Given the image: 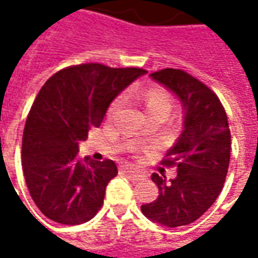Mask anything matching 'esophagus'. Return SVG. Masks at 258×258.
<instances>
[{
    "label": "esophagus",
    "mask_w": 258,
    "mask_h": 258,
    "mask_svg": "<svg viewBox=\"0 0 258 258\" xmlns=\"http://www.w3.org/2000/svg\"><path fill=\"white\" fill-rule=\"evenodd\" d=\"M121 173H124L128 179H131L133 182H138V180H141L144 178L143 173L137 172L136 169L133 168V166L130 165H124L121 166Z\"/></svg>",
    "instance_id": "34e87169"
}]
</instances>
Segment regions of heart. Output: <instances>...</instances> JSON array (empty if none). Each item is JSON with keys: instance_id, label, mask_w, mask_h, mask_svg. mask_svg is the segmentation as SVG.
<instances>
[{"instance_id": "b5f03b06", "label": "heart", "mask_w": 258, "mask_h": 258, "mask_svg": "<svg viewBox=\"0 0 258 258\" xmlns=\"http://www.w3.org/2000/svg\"><path fill=\"white\" fill-rule=\"evenodd\" d=\"M144 100H145V108L148 113L151 111H164V113H169L171 110V99L168 96V93L161 89V87H151L148 89L145 94H144ZM121 104V97L115 99L110 107H108V114H113L118 106Z\"/></svg>"}]
</instances>
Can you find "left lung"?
<instances>
[{"mask_svg": "<svg viewBox=\"0 0 258 258\" xmlns=\"http://www.w3.org/2000/svg\"><path fill=\"white\" fill-rule=\"evenodd\" d=\"M150 76L179 97L185 117L179 140L161 162L175 166L178 175L166 182L165 176L152 173L159 195L141 210L155 223L178 227L202 216L223 188L232 150L230 128L223 104L201 80L171 68Z\"/></svg>", "mask_w": 258, "mask_h": 258, "instance_id": "left-lung-1", "label": "left lung"}]
</instances>
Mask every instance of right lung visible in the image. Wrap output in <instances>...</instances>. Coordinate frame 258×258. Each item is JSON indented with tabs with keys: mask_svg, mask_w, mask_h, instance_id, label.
<instances>
[{
	"mask_svg": "<svg viewBox=\"0 0 258 258\" xmlns=\"http://www.w3.org/2000/svg\"><path fill=\"white\" fill-rule=\"evenodd\" d=\"M147 70L83 63L59 70L33 101L22 137V169L33 202L62 225H80L99 212L114 161L79 157V144L100 127L110 103Z\"/></svg>",
	"mask_w": 258,
	"mask_h": 258,
	"instance_id": "add662e5",
	"label": "right lung"
}]
</instances>
